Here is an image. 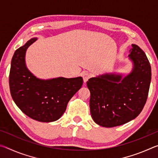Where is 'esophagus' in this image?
Instances as JSON below:
<instances>
[{"label":"esophagus","instance_id":"1","mask_svg":"<svg viewBox=\"0 0 158 158\" xmlns=\"http://www.w3.org/2000/svg\"><path fill=\"white\" fill-rule=\"evenodd\" d=\"M82 76H83V79H84V81L85 83L90 78V77H91V74L89 73V72L85 71L82 73Z\"/></svg>","mask_w":158,"mask_h":158}]
</instances>
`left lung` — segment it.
<instances>
[{
    "label": "left lung",
    "mask_w": 158,
    "mask_h": 158,
    "mask_svg": "<svg viewBox=\"0 0 158 158\" xmlns=\"http://www.w3.org/2000/svg\"><path fill=\"white\" fill-rule=\"evenodd\" d=\"M129 57L133 62L132 73L122 79L118 74H105L90 78V109L99 125L113 127L123 125L142 111L148 98L151 68L146 56L137 45L132 44Z\"/></svg>",
    "instance_id": "8db88e82"
}]
</instances>
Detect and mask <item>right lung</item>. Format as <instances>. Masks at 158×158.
Instances as JSON below:
<instances>
[{"label": "right lung", "instance_id": "1", "mask_svg": "<svg viewBox=\"0 0 158 158\" xmlns=\"http://www.w3.org/2000/svg\"><path fill=\"white\" fill-rule=\"evenodd\" d=\"M37 38H32L15 51L9 76L10 90L16 105L23 113L40 122H53L62 116L68 102L81 89L82 77L42 80L26 68V49Z\"/></svg>", "mask_w": 158, "mask_h": 158}]
</instances>
